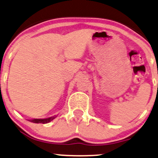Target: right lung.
<instances>
[{
  "instance_id": "right-lung-1",
  "label": "right lung",
  "mask_w": 158,
  "mask_h": 158,
  "mask_svg": "<svg viewBox=\"0 0 158 158\" xmlns=\"http://www.w3.org/2000/svg\"><path fill=\"white\" fill-rule=\"evenodd\" d=\"M56 118V116L55 117H51V118H44V119H32V120H30L29 121L30 122H32V123H49L50 121H52V120L55 119V118Z\"/></svg>"
}]
</instances>
